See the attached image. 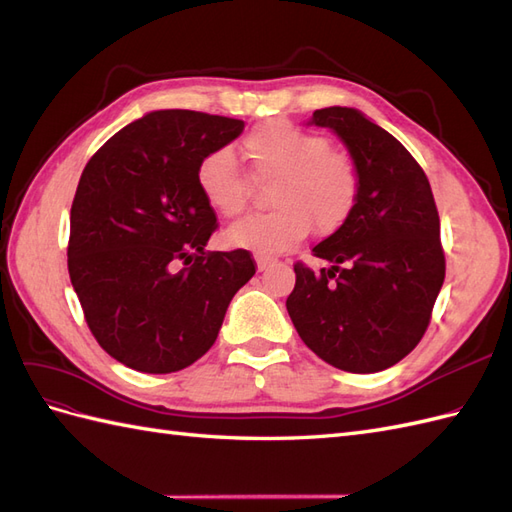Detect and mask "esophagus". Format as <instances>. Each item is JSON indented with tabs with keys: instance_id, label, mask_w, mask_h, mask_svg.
Returning a JSON list of instances; mask_svg holds the SVG:
<instances>
[{
	"instance_id": "obj_1",
	"label": "esophagus",
	"mask_w": 512,
	"mask_h": 512,
	"mask_svg": "<svg viewBox=\"0 0 512 512\" xmlns=\"http://www.w3.org/2000/svg\"><path fill=\"white\" fill-rule=\"evenodd\" d=\"M275 262V258H271V256H256V265H258V271H265V269H269L271 265Z\"/></svg>"
}]
</instances>
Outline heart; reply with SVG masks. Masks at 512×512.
Listing matches in <instances>:
<instances>
[{
	"label": "heart",
	"instance_id": "obj_1",
	"mask_svg": "<svg viewBox=\"0 0 512 512\" xmlns=\"http://www.w3.org/2000/svg\"><path fill=\"white\" fill-rule=\"evenodd\" d=\"M241 151L258 181H270L267 213H254L226 230V241L260 254L286 252L312 224L320 235L342 228L359 203L361 173L346 151L331 149L327 136L286 119H271L243 138ZM252 177L230 149H215L196 170L198 190L211 209L235 218L250 205Z\"/></svg>",
	"mask_w": 512,
	"mask_h": 512
}]
</instances>
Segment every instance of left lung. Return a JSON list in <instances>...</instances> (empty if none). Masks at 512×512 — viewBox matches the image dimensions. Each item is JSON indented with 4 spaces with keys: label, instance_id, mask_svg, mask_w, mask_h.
<instances>
[{
    "label": "left lung",
    "instance_id": "left-lung-1",
    "mask_svg": "<svg viewBox=\"0 0 512 512\" xmlns=\"http://www.w3.org/2000/svg\"><path fill=\"white\" fill-rule=\"evenodd\" d=\"M312 123L346 143L361 194L346 224L312 250L331 269L294 265L286 309L322 361L374 374L410 354L429 327L446 273L440 215L425 170L393 134L346 106L320 108Z\"/></svg>",
    "mask_w": 512,
    "mask_h": 512
}]
</instances>
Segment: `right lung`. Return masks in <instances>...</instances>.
Returning a JSON list of instances; mask_svg holds the SVG:
<instances>
[{"mask_svg":"<svg viewBox=\"0 0 512 512\" xmlns=\"http://www.w3.org/2000/svg\"><path fill=\"white\" fill-rule=\"evenodd\" d=\"M241 130V119L156 111L108 138L83 170L70 282L91 335L130 369L173 374L198 361L256 273L247 250H205L218 218L196 183L200 160Z\"/></svg>","mask_w":512,"mask_h":512,"instance_id":"right-lung-1","label":"right lung"}]
</instances>
